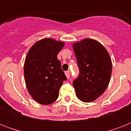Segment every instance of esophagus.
<instances>
[{
  "instance_id": "esophagus-1",
  "label": "esophagus",
  "mask_w": 131,
  "mask_h": 131,
  "mask_svg": "<svg viewBox=\"0 0 131 131\" xmlns=\"http://www.w3.org/2000/svg\"><path fill=\"white\" fill-rule=\"evenodd\" d=\"M65 75H66V77H67V78H69L70 75H71V72H70V71H66Z\"/></svg>"
}]
</instances>
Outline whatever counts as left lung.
I'll use <instances>...</instances> for the list:
<instances>
[{"label": "left lung", "mask_w": 131, "mask_h": 131, "mask_svg": "<svg viewBox=\"0 0 131 131\" xmlns=\"http://www.w3.org/2000/svg\"><path fill=\"white\" fill-rule=\"evenodd\" d=\"M80 69L73 82L76 96L80 101H95L105 91L112 75V63L107 49L99 42L84 39L73 45Z\"/></svg>", "instance_id": "obj_1"}]
</instances>
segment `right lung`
I'll use <instances>...</instances> for the list:
<instances>
[{
	"mask_svg": "<svg viewBox=\"0 0 131 131\" xmlns=\"http://www.w3.org/2000/svg\"><path fill=\"white\" fill-rule=\"evenodd\" d=\"M64 45L62 41L45 38L36 42L26 55L24 67L26 85L32 98L41 105L56 101L67 80L57 58Z\"/></svg>",
	"mask_w": 131,
	"mask_h": 131,
	"instance_id": "1",
	"label": "right lung"
}]
</instances>
